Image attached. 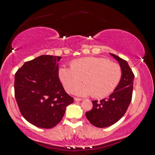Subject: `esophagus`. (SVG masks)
Segmentation results:
<instances>
[{
  "label": "esophagus",
  "mask_w": 155,
  "mask_h": 155,
  "mask_svg": "<svg viewBox=\"0 0 155 155\" xmlns=\"http://www.w3.org/2000/svg\"><path fill=\"white\" fill-rule=\"evenodd\" d=\"M74 100L76 102H79V101H81V100H82V99L79 98V97H74Z\"/></svg>",
  "instance_id": "34e87169"
}]
</instances>
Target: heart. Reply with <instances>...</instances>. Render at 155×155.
<instances>
[{"label": "heart", "instance_id": "1", "mask_svg": "<svg viewBox=\"0 0 155 155\" xmlns=\"http://www.w3.org/2000/svg\"><path fill=\"white\" fill-rule=\"evenodd\" d=\"M122 70L118 63L101 57H86L71 63V68L62 66L58 70V77L68 92L81 79L84 83L74 90L79 96L92 94L102 98L113 92L120 82Z\"/></svg>", "mask_w": 155, "mask_h": 155}]
</instances>
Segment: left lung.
I'll use <instances>...</instances> for the list:
<instances>
[{"label":"left lung","instance_id":"1","mask_svg":"<svg viewBox=\"0 0 155 155\" xmlns=\"http://www.w3.org/2000/svg\"><path fill=\"white\" fill-rule=\"evenodd\" d=\"M110 54L120 64L122 76L118 85L109 97L100 102L92 101V109L86 113L89 122L98 128L108 127L120 120L131 103L133 93L134 74L127 61L115 54Z\"/></svg>","mask_w":155,"mask_h":155}]
</instances>
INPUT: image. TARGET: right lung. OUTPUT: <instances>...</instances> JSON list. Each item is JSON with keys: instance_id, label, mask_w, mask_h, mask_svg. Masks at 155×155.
<instances>
[{"instance_id": "add662e5", "label": "right lung", "mask_w": 155, "mask_h": 155, "mask_svg": "<svg viewBox=\"0 0 155 155\" xmlns=\"http://www.w3.org/2000/svg\"><path fill=\"white\" fill-rule=\"evenodd\" d=\"M60 56L40 55L27 61L15 74L14 93L24 118L37 127L50 128L63 118L74 98L58 77Z\"/></svg>"}]
</instances>
